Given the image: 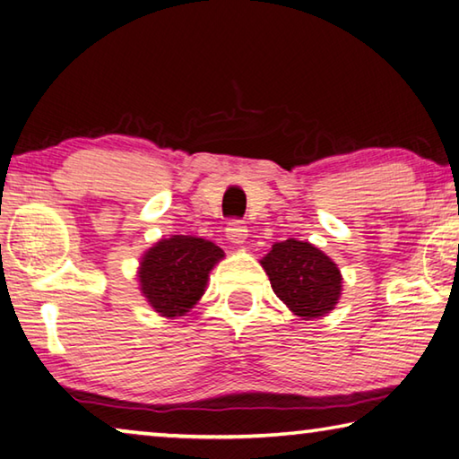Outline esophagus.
Returning <instances> with one entry per match:
<instances>
[{"mask_svg": "<svg viewBox=\"0 0 459 459\" xmlns=\"http://www.w3.org/2000/svg\"><path fill=\"white\" fill-rule=\"evenodd\" d=\"M247 224L243 221H237L232 219L229 224H227V238L230 240V243L235 245H243L245 238H247Z\"/></svg>", "mask_w": 459, "mask_h": 459, "instance_id": "1", "label": "esophagus"}]
</instances>
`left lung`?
Masks as SVG:
<instances>
[{
	"instance_id": "left-lung-1",
	"label": "left lung",
	"mask_w": 459,
	"mask_h": 459,
	"mask_svg": "<svg viewBox=\"0 0 459 459\" xmlns=\"http://www.w3.org/2000/svg\"><path fill=\"white\" fill-rule=\"evenodd\" d=\"M271 287L295 316L320 317L338 304L342 275L330 257L304 240L275 243L261 261Z\"/></svg>"
}]
</instances>
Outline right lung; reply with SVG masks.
I'll return each mask as SVG.
<instances>
[{"mask_svg":"<svg viewBox=\"0 0 459 459\" xmlns=\"http://www.w3.org/2000/svg\"><path fill=\"white\" fill-rule=\"evenodd\" d=\"M222 257V248L204 238L176 235L160 240L142 259V291L158 314L184 316L204 293L208 273Z\"/></svg>","mask_w":459,"mask_h":459,"instance_id":"add662e5","label":"right lung"}]
</instances>
